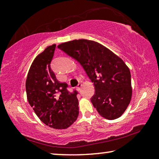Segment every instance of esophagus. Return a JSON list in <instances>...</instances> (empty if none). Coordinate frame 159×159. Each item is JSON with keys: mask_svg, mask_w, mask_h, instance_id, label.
Returning a JSON list of instances; mask_svg holds the SVG:
<instances>
[{"mask_svg": "<svg viewBox=\"0 0 159 159\" xmlns=\"http://www.w3.org/2000/svg\"><path fill=\"white\" fill-rule=\"evenodd\" d=\"M81 86H82V85H81V84H79V85H77V87H76V89H77V90H80V89H81Z\"/></svg>", "mask_w": 159, "mask_h": 159, "instance_id": "34e87169", "label": "esophagus"}]
</instances>
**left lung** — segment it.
Instances as JSON below:
<instances>
[{"instance_id": "obj_1", "label": "left lung", "mask_w": 159, "mask_h": 159, "mask_svg": "<svg viewBox=\"0 0 159 159\" xmlns=\"http://www.w3.org/2000/svg\"><path fill=\"white\" fill-rule=\"evenodd\" d=\"M58 48L80 63L95 86L90 99L105 119L120 117L132 98L131 74L119 57L103 45L88 39H75Z\"/></svg>"}]
</instances>
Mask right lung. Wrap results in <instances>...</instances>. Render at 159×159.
<instances>
[{
  "instance_id": "1",
  "label": "right lung",
  "mask_w": 159,
  "mask_h": 159,
  "mask_svg": "<svg viewBox=\"0 0 159 159\" xmlns=\"http://www.w3.org/2000/svg\"><path fill=\"white\" fill-rule=\"evenodd\" d=\"M56 44L47 47L37 55L27 74L26 93L30 106L40 120L50 127L64 129L79 116L78 92L70 93L51 69Z\"/></svg>"
}]
</instances>
